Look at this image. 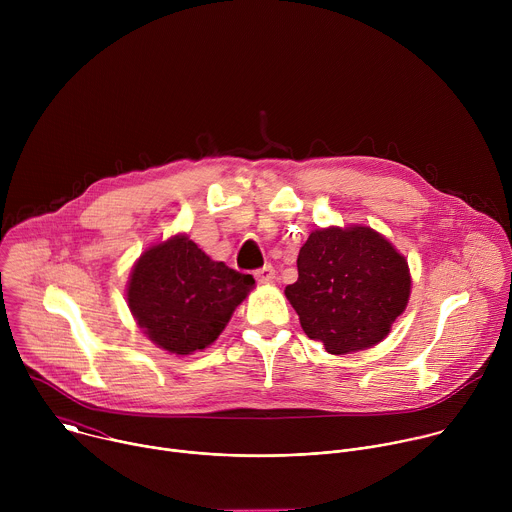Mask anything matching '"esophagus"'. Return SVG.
Masks as SVG:
<instances>
[{
  "label": "esophagus",
  "instance_id": "esophagus-1",
  "mask_svg": "<svg viewBox=\"0 0 512 512\" xmlns=\"http://www.w3.org/2000/svg\"><path fill=\"white\" fill-rule=\"evenodd\" d=\"M273 277H275V269H273L271 265H265V267H261V269L255 271V279H257L259 283H271Z\"/></svg>",
  "mask_w": 512,
  "mask_h": 512
}]
</instances>
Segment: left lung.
I'll list each match as a JSON object with an SVG mask.
<instances>
[{
  "instance_id": "8db88e82",
  "label": "left lung",
  "mask_w": 512,
  "mask_h": 512,
  "mask_svg": "<svg viewBox=\"0 0 512 512\" xmlns=\"http://www.w3.org/2000/svg\"><path fill=\"white\" fill-rule=\"evenodd\" d=\"M409 296L407 259L364 225L312 231L298 255V281L285 287L308 338L330 354L379 344L405 312Z\"/></svg>"
}]
</instances>
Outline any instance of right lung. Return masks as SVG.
Here are the masks:
<instances>
[{
    "instance_id": "add662e5",
    "label": "right lung",
    "mask_w": 512,
    "mask_h": 512,
    "mask_svg": "<svg viewBox=\"0 0 512 512\" xmlns=\"http://www.w3.org/2000/svg\"><path fill=\"white\" fill-rule=\"evenodd\" d=\"M253 285V275L212 261L178 233L139 255L125 296L145 336L170 354L186 356L221 336Z\"/></svg>"
}]
</instances>
